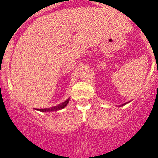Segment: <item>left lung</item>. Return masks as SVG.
I'll return each instance as SVG.
<instances>
[{
	"label": "left lung",
	"instance_id": "1",
	"mask_svg": "<svg viewBox=\"0 0 158 158\" xmlns=\"http://www.w3.org/2000/svg\"><path fill=\"white\" fill-rule=\"evenodd\" d=\"M125 104H126V103H125V104H123V105H122V106H124V105H125Z\"/></svg>",
	"mask_w": 158,
	"mask_h": 158
}]
</instances>
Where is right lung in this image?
<instances>
[{
    "label": "right lung",
    "mask_w": 158,
    "mask_h": 158,
    "mask_svg": "<svg viewBox=\"0 0 158 158\" xmlns=\"http://www.w3.org/2000/svg\"><path fill=\"white\" fill-rule=\"evenodd\" d=\"M69 99H70V98H68V99H66V101L63 102V103H60V105H58V106H54V107L48 108V109H36V110H38V111H45V112H46V111H58V110L64 109V108L66 107V106H67L68 103H69Z\"/></svg>",
    "instance_id": "add662e5"
}]
</instances>
